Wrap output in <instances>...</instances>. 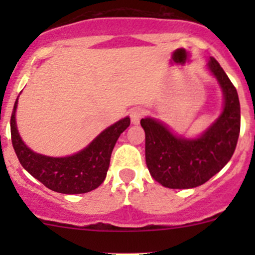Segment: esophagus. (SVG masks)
Segmentation results:
<instances>
[{"label":"esophagus","mask_w":255,"mask_h":255,"mask_svg":"<svg viewBox=\"0 0 255 255\" xmlns=\"http://www.w3.org/2000/svg\"><path fill=\"white\" fill-rule=\"evenodd\" d=\"M130 121H132L133 125H138L140 122V120L144 116V110L142 107H135V109L130 110Z\"/></svg>","instance_id":"34e87169"}]
</instances>
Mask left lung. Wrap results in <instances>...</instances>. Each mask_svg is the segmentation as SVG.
Masks as SVG:
<instances>
[{
	"instance_id": "1",
	"label": "left lung",
	"mask_w": 255,
	"mask_h": 255,
	"mask_svg": "<svg viewBox=\"0 0 255 255\" xmlns=\"http://www.w3.org/2000/svg\"><path fill=\"white\" fill-rule=\"evenodd\" d=\"M207 70L223 94V109L215 122L195 138L177 135L161 121L142 118L145 163L155 181L169 189H192L208 181L230 161L241 130V106L236 87L215 58Z\"/></svg>"
}]
</instances>
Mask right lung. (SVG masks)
<instances>
[{
    "label": "right lung",
    "instance_id": "right-lung-1",
    "mask_svg": "<svg viewBox=\"0 0 255 255\" xmlns=\"http://www.w3.org/2000/svg\"><path fill=\"white\" fill-rule=\"evenodd\" d=\"M18 97L11 116V137L17 158L23 168L48 189L66 195L85 194L104 182L110 159L121 133L130 125L129 117L117 121L102 130L89 145L73 155L48 156L28 148L18 133L16 110Z\"/></svg>",
    "mask_w": 255,
    "mask_h": 255
}]
</instances>
